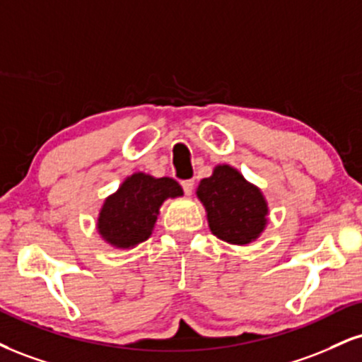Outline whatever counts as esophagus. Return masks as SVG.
I'll use <instances>...</instances> for the list:
<instances>
[{
    "label": "esophagus",
    "mask_w": 362,
    "mask_h": 362,
    "mask_svg": "<svg viewBox=\"0 0 362 362\" xmlns=\"http://www.w3.org/2000/svg\"><path fill=\"white\" fill-rule=\"evenodd\" d=\"M182 189H184V192H185L187 195L192 194V190H194V180H184V182H182Z\"/></svg>",
    "instance_id": "esophagus-1"
}]
</instances>
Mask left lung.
<instances>
[{
    "label": "left lung",
    "instance_id": "8db88e82",
    "mask_svg": "<svg viewBox=\"0 0 362 362\" xmlns=\"http://www.w3.org/2000/svg\"><path fill=\"white\" fill-rule=\"evenodd\" d=\"M197 197L206 207L212 234L230 245L255 241L267 226L268 206L261 190L229 165H219L200 180Z\"/></svg>",
    "mask_w": 362,
    "mask_h": 362
}]
</instances>
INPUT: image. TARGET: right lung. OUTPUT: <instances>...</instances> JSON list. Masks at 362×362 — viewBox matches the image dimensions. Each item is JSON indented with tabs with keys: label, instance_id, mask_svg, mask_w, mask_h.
Wrapping results in <instances>:
<instances>
[{
	"label": "right lung",
	"instance_id": "obj_1",
	"mask_svg": "<svg viewBox=\"0 0 362 362\" xmlns=\"http://www.w3.org/2000/svg\"><path fill=\"white\" fill-rule=\"evenodd\" d=\"M182 194L184 190L173 178L134 173L104 200L98 219L99 234L116 247L136 246L150 238L163 200Z\"/></svg>",
	"mask_w": 362,
	"mask_h": 362
}]
</instances>
